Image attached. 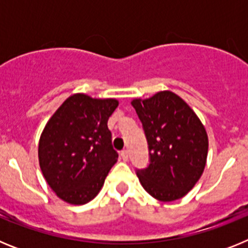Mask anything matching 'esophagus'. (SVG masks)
Returning <instances> with one entry per match:
<instances>
[{
	"instance_id": "1",
	"label": "esophagus",
	"mask_w": 248,
	"mask_h": 248,
	"mask_svg": "<svg viewBox=\"0 0 248 248\" xmlns=\"http://www.w3.org/2000/svg\"><path fill=\"white\" fill-rule=\"evenodd\" d=\"M120 156L123 157V160H128L129 159V151L128 150H123L120 153Z\"/></svg>"
}]
</instances>
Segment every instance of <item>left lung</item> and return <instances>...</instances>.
<instances>
[{
    "label": "left lung",
    "instance_id": "obj_1",
    "mask_svg": "<svg viewBox=\"0 0 248 248\" xmlns=\"http://www.w3.org/2000/svg\"><path fill=\"white\" fill-rule=\"evenodd\" d=\"M145 130L150 164L137 175L145 191L163 202L184 198L200 180L206 166L209 138L194 110L177 94L161 91L135 98Z\"/></svg>",
    "mask_w": 248,
    "mask_h": 248
}]
</instances>
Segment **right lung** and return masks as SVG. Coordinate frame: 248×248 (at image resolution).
<instances>
[{
    "label": "right lung",
    "mask_w": 248,
    "mask_h": 248,
    "mask_svg": "<svg viewBox=\"0 0 248 248\" xmlns=\"http://www.w3.org/2000/svg\"><path fill=\"white\" fill-rule=\"evenodd\" d=\"M118 105L114 98L76 93L47 122L38 143L39 168L61 200L84 205L99 194L118 160L108 129Z\"/></svg>",
    "instance_id": "right-lung-1"
}]
</instances>
